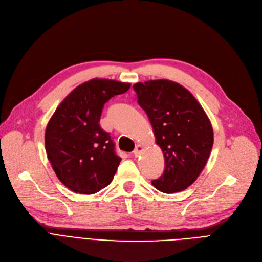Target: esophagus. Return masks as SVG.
<instances>
[{
  "mask_svg": "<svg viewBox=\"0 0 262 262\" xmlns=\"http://www.w3.org/2000/svg\"><path fill=\"white\" fill-rule=\"evenodd\" d=\"M141 151H142V147L140 146V144H138V146H136V148H135V150H134V156L135 157H138L139 154L141 153Z\"/></svg>",
  "mask_w": 262,
  "mask_h": 262,
  "instance_id": "obj_1",
  "label": "esophagus"
}]
</instances>
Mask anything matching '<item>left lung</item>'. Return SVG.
Instances as JSON below:
<instances>
[{
	"label": "left lung",
	"mask_w": 262,
	"mask_h": 262,
	"mask_svg": "<svg viewBox=\"0 0 262 262\" xmlns=\"http://www.w3.org/2000/svg\"><path fill=\"white\" fill-rule=\"evenodd\" d=\"M133 89L165 160L163 175L152 185L164 193L186 190L204 169L214 144L208 116L194 96L176 82H139Z\"/></svg>",
	"instance_id": "1"
}]
</instances>
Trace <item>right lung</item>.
Returning a JSON list of instances; mask_svg holds the SVG:
<instances>
[{
    "label": "right lung",
    "instance_id": "add662e5",
    "mask_svg": "<svg viewBox=\"0 0 262 262\" xmlns=\"http://www.w3.org/2000/svg\"><path fill=\"white\" fill-rule=\"evenodd\" d=\"M129 87V83L106 79L85 82L66 97L48 122L47 158L58 179L71 191L94 194L112 181L122 159L99 121L104 103Z\"/></svg>",
    "mask_w": 262,
    "mask_h": 262
}]
</instances>
